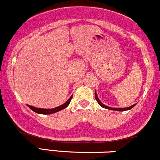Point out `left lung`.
Returning <instances> with one entry per match:
<instances>
[{
	"instance_id": "obj_1",
	"label": "left lung",
	"mask_w": 160,
	"mask_h": 160,
	"mask_svg": "<svg viewBox=\"0 0 160 160\" xmlns=\"http://www.w3.org/2000/svg\"><path fill=\"white\" fill-rule=\"evenodd\" d=\"M95 99H96L97 102H98V104H99V105L101 106V107H102V108H106V109H108V110H113V111H128V110L132 109V108L134 107V106H135V104H133V105L130 106V107H128V108H113L108 107V106L104 105V104H102V102H100V100H99V99H98V96H97L96 92H95Z\"/></svg>"
}]
</instances>
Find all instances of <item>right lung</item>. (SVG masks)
<instances>
[{
  "instance_id": "add662e5",
  "label": "right lung",
  "mask_w": 160,
  "mask_h": 160,
  "mask_svg": "<svg viewBox=\"0 0 160 160\" xmlns=\"http://www.w3.org/2000/svg\"><path fill=\"white\" fill-rule=\"evenodd\" d=\"M71 98H72V95L70 97V98L65 102V104H62V105L58 106V107L57 108H53V109H43V108H37L32 107V106L31 105H28V108H30L31 110H32V111L35 112V113H40V114H51V113H56V112H58L61 111L62 109H65V108H67L68 106V104H70V102H71Z\"/></svg>"
}]
</instances>
